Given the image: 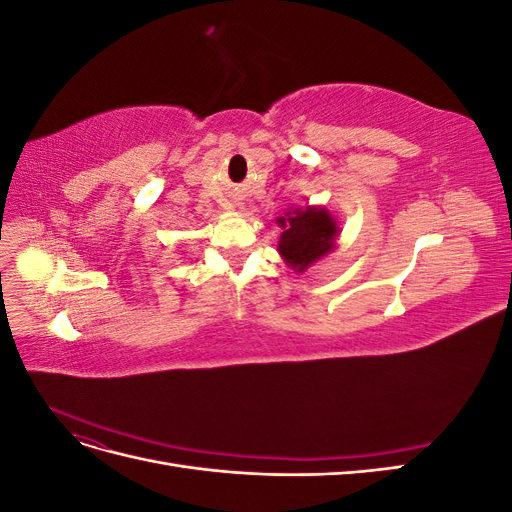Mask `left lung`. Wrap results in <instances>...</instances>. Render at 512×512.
<instances>
[{"mask_svg":"<svg viewBox=\"0 0 512 512\" xmlns=\"http://www.w3.org/2000/svg\"><path fill=\"white\" fill-rule=\"evenodd\" d=\"M277 224L282 228L277 252L297 273H303L316 260L327 256L339 235L335 218L324 207L286 211L282 218H277Z\"/></svg>","mask_w":512,"mask_h":512,"instance_id":"obj_1","label":"left lung"}]
</instances>
